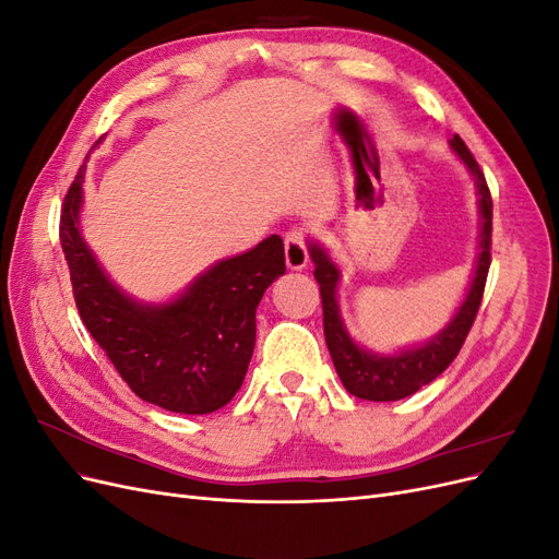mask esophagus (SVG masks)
<instances>
[{
    "mask_svg": "<svg viewBox=\"0 0 559 559\" xmlns=\"http://www.w3.org/2000/svg\"><path fill=\"white\" fill-rule=\"evenodd\" d=\"M284 259L289 270H302L308 265V247L302 228H292L284 238Z\"/></svg>",
    "mask_w": 559,
    "mask_h": 559,
    "instance_id": "obj_1",
    "label": "esophagus"
}]
</instances>
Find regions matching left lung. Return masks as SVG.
<instances>
[{"label":"left lung","instance_id":"obj_1","mask_svg":"<svg viewBox=\"0 0 559 559\" xmlns=\"http://www.w3.org/2000/svg\"><path fill=\"white\" fill-rule=\"evenodd\" d=\"M450 146L454 154L462 158L473 179H476L480 207V251L466 298L462 300V306L456 308L450 324L441 333L433 335L429 343L401 349L396 354H386V357L384 354L368 352L354 343L343 324L341 308H337V282H341V270L331 261L324 247L310 242L314 280L321 294V310H324L326 345L337 378H341L347 392L357 399L399 401L415 394L417 389L436 380L454 361L473 326V321H476L487 282L489 261H492V257H489V247H492V195H489L480 165L473 158L460 134H454L450 140Z\"/></svg>","mask_w":559,"mask_h":559}]
</instances>
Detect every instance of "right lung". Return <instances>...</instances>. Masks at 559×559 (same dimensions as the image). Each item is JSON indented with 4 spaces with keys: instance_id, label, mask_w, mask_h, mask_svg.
Masks as SVG:
<instances>
[{
    "instance_id": "1",
    "label": "right lung",
    "mask_w": 559,
    "mask_h": 559,
    "mask_svg": "<svg viewBox=\"0 0 559 559\" xmlns=\"http://www.w3.org/2000/svg\"><path fill=\"white\" fill-rule=\"evenodd\" d=\"M83 175L86 163L60 214V245L83 324L146 403L181 415L224 408L247 376L259 302L286 273L282 238L270 235L253 249L218 261L175 300L140 302L105 275L81 238Z\"/></svg>"
}]
</instances>
